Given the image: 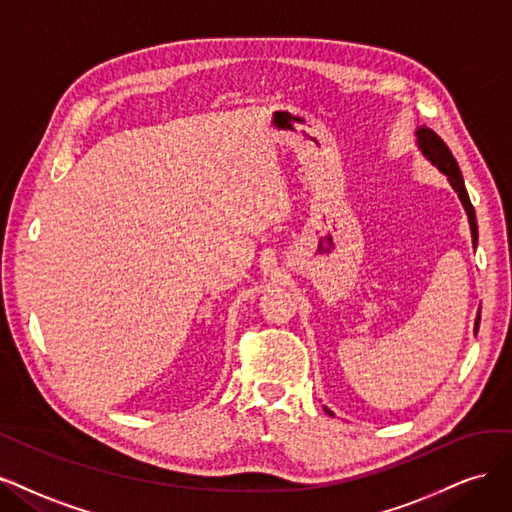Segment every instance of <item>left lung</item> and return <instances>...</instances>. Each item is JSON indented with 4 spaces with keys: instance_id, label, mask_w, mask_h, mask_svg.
Here are the masks:
<instances>
[{
    "instance_id": "obj_1",
    "label": "left lung",
    "mask_w": 512,
    "mask_h": 512,
    "mask_svg": "<svg viewBox=\"0 0 512 512\" xmlns=\"http://www.w3.org/2000/svg\"><path fill=\"white\" fill-rule=\"evenodd\" d=\"M417 144H419V148H421V153H423L427 159H430L444 176L449 178L451 187L455 189V193L459 195L461 204H464V208H466L468 223H470V232H472V242L476 244V240H478V227H476L474 206L470 204V197H468V191H466V185H464V176H461L459 166H457V161H455L453 153L449 151V146L442 142V138L436 134V131H432L430 127H425V125L417 129ZM478 321H481V317H476L474 332L478 329ZM325 412H329V415H334V412L327 410V408H325Z\"/></svg>"
}]
</instances>
